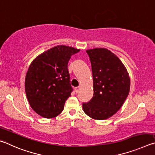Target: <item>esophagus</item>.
<instances>
[{"label":"esophagus","mask_w":155,"mask_h":155,"mask_svg":"<svg viewBox=\"0 0 155 155\" xmlns=\"http://www.w3.org/2000/svg\"><path fill=\"white\" fill-rule=\"evenodd\" d=\"M80 86H78V87H76L75 88H74V90H75V92L76 93H78V91H79V90H80Z\"/></svg>","instance_id":"34e87169"}]
</instances>
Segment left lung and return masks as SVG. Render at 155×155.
Returning a JSON list of instances; mask_svg holds the SVG:
<instances>
[{
  "instance_id": "obj_1",
  "label": "left lung",
  "mask_w": 155,
  "mask_h": 155,
  "mask_svg": "<svg viewBox=\"0 0 155 155\" xmlns=\"http://www.w3.org/2000/svg\"><path fill=\"white\" fill-rule=\"evenodd\" d=\"M93 76L94 96L83 103L84 112L94 120H105L121 108L130 90L127 70L114 53L104 48L86 51Z\"/></svg>"
}]
</instances>
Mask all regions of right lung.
Wrapping results in <instances>:
<instances>
[{
	"mask_svg": "<svg viewBox=\"0 0 155 155\" xmlns=\"http://www.w3.org/2000/svg\"><path fill=\"white\" fill-rule=\"evenodd\" d=\"M80 51L59 45L48 50L33 60L25 78V91L30 106L45 118L59 115L73 89L68 64L72 54Z\"/></svg>",
	"mask_w": 155,
	"mask_h": 155,
	"instance_id": "obj_1",
	"label": "right lung"
}]
</instances>
